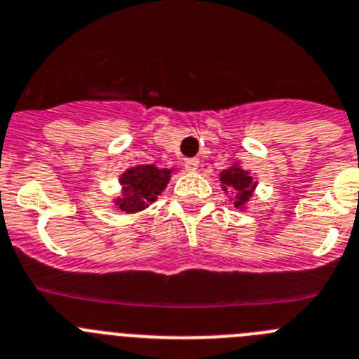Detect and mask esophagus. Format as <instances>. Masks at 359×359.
<instances>
[{
    "instance_id": "obj_1",
    "label": "esophagus",
    "mask_w": 359,
    "mask_h": 359,
    "mask_svg": "<svg viewBox=\"0 0 359 359\" xmlns=\"http://www.w3.org/2000/svg\"><path fill=\"white\" fill-rule=\"evenodd\" d=\"M198 164H200L198 159H186V161H184V168H186L187 172H196V170H198Z\"/></svg>"
}]
</instances>
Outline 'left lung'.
Instances as JSON below:
<instances>
[{
	"label": "left lung",
	"instance_id": "left-lung-1",
	"mask_svg": "<svg viewBox=\"0 0 359 359\" xmlns=\"http://www.w3.org/2000/svg\"><path fill=\"white\" fill-rule=\"evenodd\" d=\"M219 180L225 184V186H231L232 189H236L234 196V205L240 208L250 198L252 191H254V182H252V177L247 175L245 170L238 166H232L229 170H224L219 173Z\"/></svg>",
	"mask_w": 359,
	"mask_h": 359
}]
</instances>
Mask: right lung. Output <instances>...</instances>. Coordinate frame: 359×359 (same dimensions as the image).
Masks as SVG:
<instances>
[{
  "label": "right lung",
  "instance_id": "add662e5",
  "mask_svg": "<svg viewBox=\"0 0 359 359\" xmlns=\"http://www.w3.org/2000/svg\"><path fill=\"white\" fill-rule=\"evenodd\" d=\"M170 170H159L154 164H143L135 166L123 173L121 184L125 189V198L118 200L121 211L135 212L147 208L148 202H154L157 195H161L168 180H170Z\"/></svg>",
  "mask_w": 359,
  "mask_h": 359
}]
</instances>
